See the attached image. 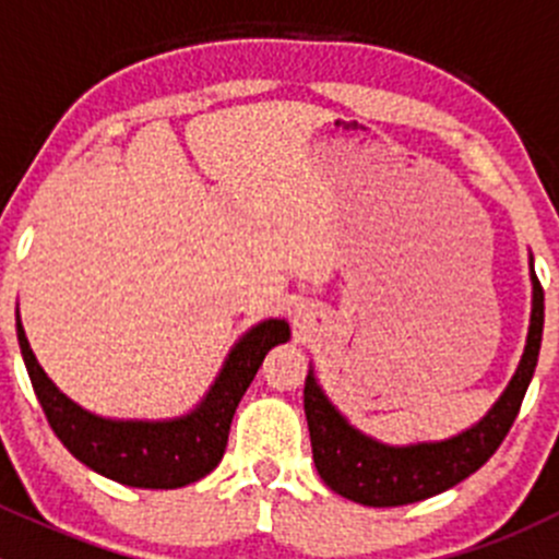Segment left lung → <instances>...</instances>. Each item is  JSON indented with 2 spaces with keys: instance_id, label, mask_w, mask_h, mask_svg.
Masks as SVG:
<instances>
[{
  "instance_id": "obj_1",
  "label": "left lung",
  "mask_w": 559,
  "mask_h": 559,
  "mask_svg": "<svg viewBox=\"0 0 559 559\" xmlns=\"http://www.w3.org/2000/svg\"><path fill=\"white\" fill-rule=\"evenodd\" d=\"M527 262L533 300H530V326L520 365L492 408L476 425L465 427L456 436L414 443L379 441L352 425L348 416L326 397L311 365L302 405L311 430L316 471L332 492L373 509L416 503L452 489L498 452L533 381L540 335H544V289L535 278L533 253H527Z\"/></svg>"
}]
</instances>
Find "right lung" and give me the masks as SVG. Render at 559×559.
<instances>
[{
    "label": "right lung",
    "instance_id": "add662e5",
    "mask_svg": "<svg viewBox=\"0 0 559 559\" xmlns=\"http://www.w3.org/2000/svg\"><path fill=\"white\" fill-rule=\"evenodd\" d=\"M15 332L26 373L56 438L99 476L138 489H178L205 478L222 462L235 408L264 354L292 337L286 319L259 321L235 341L194 408L165 419H118L83 408L48 379L26 341L19 308Z\"/></svg>",
    "mask_w": 559,
    "mask_h": 559
}]
</instances>
